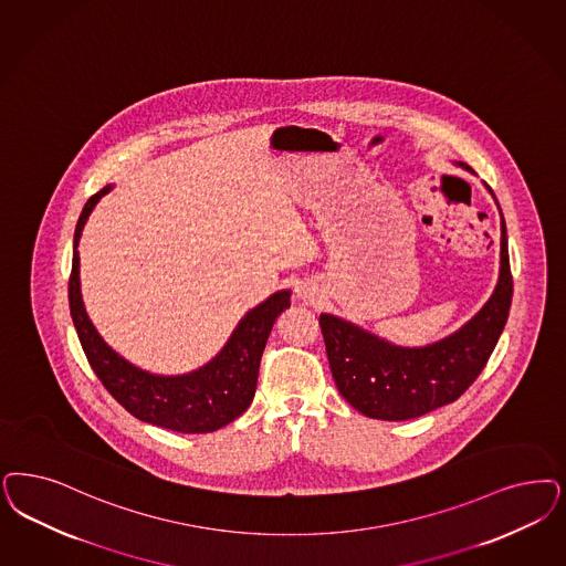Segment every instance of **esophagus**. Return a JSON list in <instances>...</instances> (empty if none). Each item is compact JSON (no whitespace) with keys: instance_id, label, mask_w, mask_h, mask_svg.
<instances>
[{"instance_id":"1","label":"esophagus","mask_w":566,"mask_h":566,"mask_svg":"<svg viewBox=\"0 0 566 566\" xmlns=\"http://www.w3.org/2000/svg\"><path fill=\"white\" fill-rule=\"evenodd\" d=\"M298 298L303 301V303H307V305H312L315 303V293H313L312 289H307V286H303L301 291H298Z\"/></svg>"}]
</instances>
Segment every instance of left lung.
Masks as SVG:
<instances>
[{"instance_id": "1", "label": "left lung", "mask_w": 566, "mask_h": 566, "mask_svg": "<svg viewBox=\"0 0 566 566\" xmlns=\"http://www.w3.org/2000/svg\"><path fill=\"white\" fill-rule=\"evenodd\" d=\"M458 165L472 171L467 163ZM500 217L502 242L495 291L460 331L427 347H399L343 317L319 315L332 378L355 410L376 420L418 418L455 401L483 371L512 305L506 221L502 211Z\"/></svg>"}]
</instances>
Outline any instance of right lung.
<instances>
[{"label":"right lung","mask_w":566,"mask_h":566,"mask_svg":"<svg viewBox=\"0 0 566 566\" xmlns=\"http://www.w3.org/2000/svg\"><path fill=\"white\" fill-rule=\"evenodd\" d=\"M113 186L92 196L78 217L73 240V270L69 280V305L81 347L99 382L137 420L176 430L213 432L242 416L253 401L261 355L277 315L291 307V291H277L247 313L223 349L198 370L163 376L142 370L111 349L87 317L78 282V240L87 217Z\"/></svg>","instance_id":"add662e5"}]
</instances>
